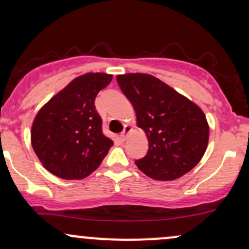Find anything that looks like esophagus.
<instances>
[{
  "label": "esophagus",
  "instance_id": "esophagus-1",
  "mask_svg": "<svg viewBox=\"0 0 249 249\" xmlns=\"http://www.w3.org/2000/svg\"><path fill=\"white\" fill-rule=\"evenodd\" d=\"M130 130H131V127L129 126V125H125L124 130H123V132L120 133V139H122V141H125V139H126V136H127V133L130 132Z\"/></svg>",
  "mask_w": 249,
  "mask_h": 249
}]
</instances>
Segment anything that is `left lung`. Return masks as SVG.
Returning <instances> with one entry per match:
<instances>
[{
  "label": "left lung",
  "instance_id": "1",
  "mask_svg": "<svg viewBox=\"0 0 249 249\" xmlns=\"http://www.w3.org/2000/svg\"><path fill=\"white\" fill-rule=\"evenodd\" d=\"M117 81L149 141L147 154L135 162L139 170L154 179L171 181L195 168L209 139L201 108L152 75L129 73Z\"/></svg>",
  "mask_w": 249,
  "mask_h": 249
}]
</instances>
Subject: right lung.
<instances>
[{
  "label": "right lung",
  "mask_w": 249,
  "mask_h": 249,
  "mask_svg": "<svg viewBox=\"0 0 249 249\" xmlns=\"http://www.w3.org/2000/svg\"><path fill=\"white\" fill-rule=\"evenodd\" d=\"M111 80L106 73L78 76L39 111L33 123L32 145L49 173L81 179L103 162L113 142L103 133L94 100Z\"/></svg>",
  "instance_id": "1"
}]
</instances>
